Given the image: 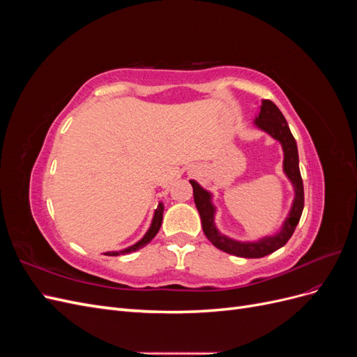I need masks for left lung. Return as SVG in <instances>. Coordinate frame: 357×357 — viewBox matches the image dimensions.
<instances>
[{
	"mask_svg": "<svg viewBox=\"0 0 357 357\" xmlns=\"http://www.w3.org/2000/svg\"><path fill=\"white\" fill-rule=\"evenodd\" d=\"M255 125L273 138H275L277 142L282 143L284 152L283 171L295 189L294 204H291L287 219L284 220L280 232L271 236H264V238L257 241H236L220 234L214 225L215 207L211 202V193L202 189L195 180H190V185L193 188V199H195V205L201 215L202 231L205 236H207L213 245L220 248L222 252L248 259L264 257L269 253H274L280 247H283L289 241L290 236L294 235L296 225L299 223L302 210H304V185H302V177L299 171L298 147L283 113L278 110V107L273 101L264 100L261 112H259L255 119Z\"/></svg>",
	"mask_w": 357,
	"mask_h": 357,
	"instance_id": "8db88e82",
	"label": "left lung"
}]
</instances>
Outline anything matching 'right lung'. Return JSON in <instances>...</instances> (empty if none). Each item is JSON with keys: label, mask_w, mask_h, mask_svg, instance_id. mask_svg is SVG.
Instances as JSON below:
<instances>
[{"label": "right lung", "mask_w": 357, "mask_h": 357, "mask_svg": "<svg viewBox=\"0 0 357 357\" xmlns=\"http://www.w3.org/2000/svg\"><path fill=\"white\" fill-rule=\"evenodd\" d=\"M162 215H164V204L159 202L158 208L155 210V215H153V220H152V225H150L149 231L146 232V235L143 236L142 240H139L138 243H135L134 245L125 248V250H121V252H109L105 253L107 256H117V255H125V253H131V252H135V250H139V248L144 247L146 244H149L150 241H152L155 238V235L159 232V228L162 225Z\"/></svg>", "instance_id": "1"}]
</instances>
